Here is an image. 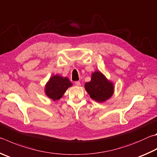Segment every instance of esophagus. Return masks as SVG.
<instances>
[{"mask_svg":"<svg viewBox=\"0 0 157 157\" xmlns=\"http://www.w3.org/2000/svg\"><path fill=\"white\" fill-rule=\"evenodd\" d=\"M75 84L76 85V86H80V82H79V81H77V82H75Z\"/></svg>","mask_w":157,"mask_h":157,"instance_id":"obj_1","label":"esophagus"}]
</instances>
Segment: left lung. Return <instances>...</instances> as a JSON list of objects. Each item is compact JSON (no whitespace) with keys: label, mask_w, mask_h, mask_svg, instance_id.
<instances>
[{"label":"left lung","mask_w":157,"mask_h":157,"mask_svg":"<svg viewBox=\"0 0 157 157\" xmlns=\"http://www.w3.org/2000/svg\"><path fill=\"white\" fill-rule=\"evenodd\" d=\"M84 88L94 100L102 103L107 101L114 93V84L106 78L101 71H95L91 74L90 81L86 82Z\"/></svg>","instance_id":"1"}]
</instances>
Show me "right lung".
I'll return each mask as SVG.
<instances>
[{"instance_id":"right-lung-1","label":"right lung","mask_w":157,"mask_h":157,"mask_svg":"<svg viewBox=\"0 0 157 157\" xmlns=\"http://www.w3.org/2000/svg\"><path fill=\"white\" fill-rule=\"evenodd\" d=\"M69 79L56 74L52 75L45 84L44 93L49 99L53 101L59 100L69 87L72 86Z\"/></svg>"}]
</instances>
